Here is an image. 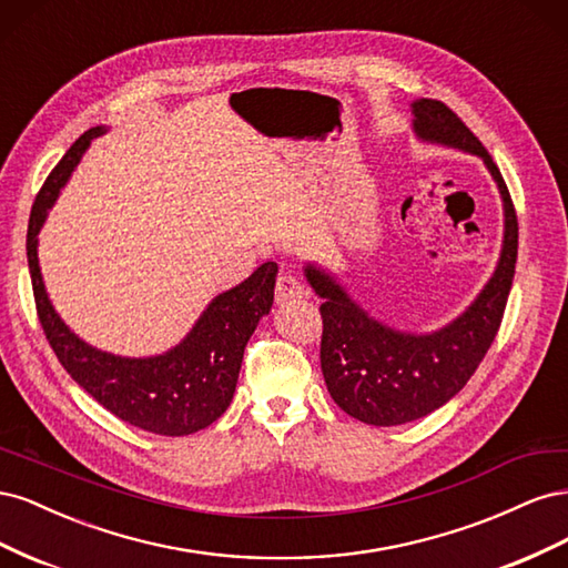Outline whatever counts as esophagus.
Wrapping results in <instances>:
<instances>
[{"instance_id": "34e87169", "label": "esophagus", "mask_w": 568, "mask_h": 568, "mask_svg": "<svg viewBox=\"0 0 568 568\" xmlns=\"http://www.w3.org/2000/svg\"><path fill=\"white\" fill-rule=\"evenodd\" d=\"M307 294L305 286L301 284V280H296L294 274H282V277L277 280V286H274V298H277V303H291L296 298H303Z\"/></svg>"}]
</instances>
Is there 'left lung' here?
<instances>
[{"instance_id":"obj_1","label":"left lung","mask_w":568,"mask_h":568,"mask_svg":"<svg viewBox=\"0 0 568 568\" xmlns=\"http://www.w3.org/2000/svg\"><path fill=\"white\" fill-rule=\"evenodd\" d=\"M417 140L474 153L500 189L503 251L474 303L436 332H400L355 303L332 272L307 263L305 280L324 301L320 363L324 384L346 415L372 426H398L432 415L471 379L500 329L519 248V222L500 170L478 136L443 101H412Z\"/></svg>"}]
</instances>
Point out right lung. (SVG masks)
<instances>
[{
  "label": "right lung",
  "mask_w": 568,
  "mask_h": 568,
  "mask_svg": "<svg viewBox=\"0 0 568 568\" xmlns=\"http://www.w3.org/2000/svg\"><path fill=\"white\" fill-rule=\"evenodd\" d=\"M104 125L78 136L42 184L28 222V267L38 317L63 369L118 419L159 436H189L211 426L232 403L244 348L274 301L277 263H263L248 280L222 291L175 348L151 357L99 351L71 332L51 305L38 261V234L61 186Z\"/></svg>",
  "instance_id": "1"
}]
</instances>
